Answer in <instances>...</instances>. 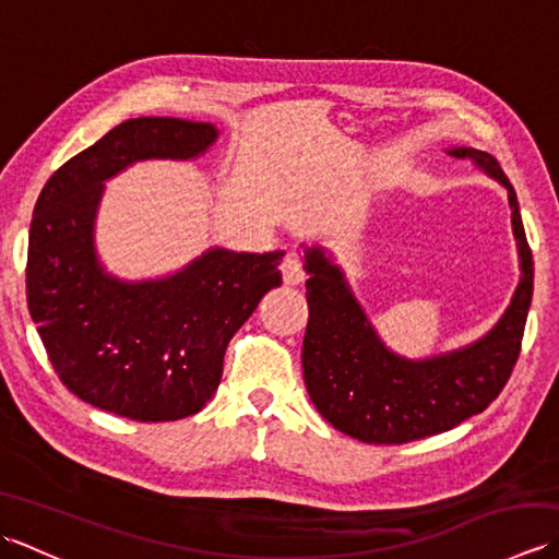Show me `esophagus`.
I'll list each match as a JSON object with an SVG mask.
<instances>
[{
	"label": "esophagus",
	"instance_id": "1",
	"mask_svg": "<svg viewBox=\"0 0 559 559\" xmlns=\"http://www.w3.org/2000/svg\"><path fill=\"white\" fill-rule=\"evenodd\" d=\"M281 273H283V283H286V286H300V283L305 281V266H302L300 257L288 254L286 259H283Z\"/></svg>",
	"mask_w": 559,
	"mask_h": 559
}]
</instances>
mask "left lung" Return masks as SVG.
<instances>
[{
	"instance_id": "left-lung-1",
	"label": "left lung",
	"mask_w": 559,
	"mask_h": 559,
	"mask_svg": "<svg viewBox=\"0 0 559 559\" xmlns=\"http://www.w3.org/2000/svg\"><path fill=\"white\" fill-rule=\"evenodd\" d=\"M449 156L471 160L507 189L521 278L488 334L468 346L411 360L386 348L322 245L305 247L307 322L305 386L314 408L343 435L367 444H406L478 415L500 396L512 374L533 298V257L514 187L490 153L459 146Z\"/></svg>"
}]
</instances>
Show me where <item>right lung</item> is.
I'll return each instance as SVG.
<instances>
[{"instance_id":"add662e5","label":"right lung","mask_w":559,"mask_h":559,"mask_svg":"<svg viewBox=\"0 0 559 559\" xmlns=\"http://www.w3.org/2000/svg\"><path fill=\"white\" fill-rule=\"evenodd\" d=\"M216 139L209 122L136 117L43 187L28 233V310L62 384L91 406L139 423L199 413L221 384L235 331L281 286L286 252L213 247L151 281H122L100 264L93 233L103 182L139 160L197 158Z\"/></svg>"}]
</instances>
